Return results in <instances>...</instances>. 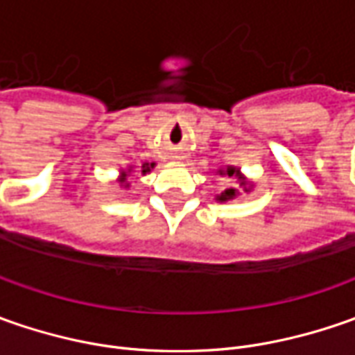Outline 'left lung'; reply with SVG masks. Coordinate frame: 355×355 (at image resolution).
<instances>
[{
    "instance_id": "obj_1",
    "label": "left lung",
    "mask_w": 355,
    "mask_h": 355,
    "mask_svg": "<svg viewBox=\"0 0 355 355\" xmlns=\"http://www.w3.org/2000/svg\"><path fill=\"white\" fill-rule=\"evenodd\" d=\"M237 173L239 170H235V168H227V175H229V178H231V175H237ZM221 175H223V173H221ZM239 180H241V178H239ZM241 185H245L243 180H241ZM235 196H237V191H235L233 187H227L225 191H223V193H221L217 199H219V201H227V199H233Z\"/></svg>"
}]
</instances>
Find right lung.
I'll return each mask as SVG.
<instances>
[{"label":"right lung","mask_w":355,"mask_h":355,"mask_svg":"<svg viewBox=\"0 0 355 355\" xmlns=\"http://www.w3.org/2000/svg\"><path fill=\"white\" fill-rule=\"evenodd\" d=\"M150 168H154V164H144V166H142V173H146V171H150ZM124 178H126V173L122 175V182H124ZM126 187H128V184H126Z\"/></svg>","instance_id":"add662e5"}]
</instances>
